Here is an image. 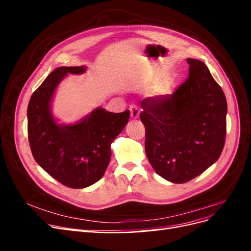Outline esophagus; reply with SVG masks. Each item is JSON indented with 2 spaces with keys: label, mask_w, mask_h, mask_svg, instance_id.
I'll return each mask as SVG.
<instances>
[{
  "label": "esophagus",
  "mask_w": 251,
  "mask_h": 251,
  "mask_svg": "<svg viewBox=\"0 0 251 251\" xmlns=\"http://www.w3.org/2000/svg\"><path fill=\"white\" fill-rule=\"evenodd\" d=\"M130 112H131V117L133 119H137L139 117V109L136 107V105H131Z\"/></svg>",
  "instance_id": "34e87169"
}]
</instances>
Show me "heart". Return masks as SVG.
I'll use <instances>...</instances> for the list:
<instances>
[{
	"mask_svg": "<svg viewBox=\"0 0 251 251\" xmlns=\"http://www.w3.org/2000/svg\"><path fill=\"white\" fill-rule=\"evenodd\" d=\"M151 85H153V78H151V77H148L144 80H142L143 88H150ZM164 94H166L165 91H161V92L157 93V95H164Z\"/></svg>",
	"mask_w": 251,
	"mask_h": 251,
	"instance_id": "b5f03b06",
	"label": "heart"
}]
</instances>
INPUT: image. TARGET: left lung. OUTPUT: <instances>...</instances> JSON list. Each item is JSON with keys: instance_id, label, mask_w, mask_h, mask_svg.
<instances>
[{"instance_id": "obj_1", "label": "left lung", "mask_w": 251, "mask_h": 251, "mask_svg": "<svg viewBox=\"0 0 251 251\" xmlns=\"http://www.w3.org/2000/svg\"><path fill=\"white\" fill-rule=\"evenodd\" d=\"M187 79L173 94L141 101L146 153L155 172L185 183L214 164L226 136L227 102L203 62L187 58Z\"/></svg>"}]
</instances>
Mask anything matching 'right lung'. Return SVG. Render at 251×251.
<instances>
[{
	"label": "right lung",
	"instance_id": "right-lung-1",
	"mask_svg": "<svg viewBox=\"0 0 251 251\" xmlns=\"http://www.w3.org/2000/svg\"><path fill=\"white\" fill-rule=\"evenodd\" d=\"M85 66L59 67L32 94L27 109L28 139L33 158L52 178L71 188L100 180L111 159V143L126 126L130 111L95 109L77 124H57L51 101L67 74H82Z\"/></svg>",
	"mask_w": 251,
	"mask_h": 251
}]
</instances>
